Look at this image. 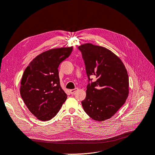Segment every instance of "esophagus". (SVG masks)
<instances>
[{
	"instance_id": "34e87169",
	"label": "esophagus",
	"mask_w": 155,
	"mask_h": 155,
	"mask_svg": "<svg viewBox=\"0 0 155 155\" xmlns=\"http://www.w3.org/2000/svg\"><path fill=\"white\" fill-rule=\"evenodd\" d=\"M77 90H78V88H75V89H71V90L70 91V93H71V94H74V93H75Z\"/></svg>"
}]
</instances>
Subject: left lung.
<instances>
[{
	"label": "left lung",
	"mask_w": 155,
	"mask_h": 155,
	"mask_svg": "<svg viewBox=\"0 0 155 155\" xmlns=\"http://www.w3.org/2000/svg\"><path fill=\"white\" fill-rule=\"evenodd\" d=\"M89 79L86 97L82 101L84 111L97 121L110 119L127 100L129 78L124 64L106 48L91 43L78 47ZM94 76L95 82L89 83Z\"/></svg>",
	"instance_id": "obj_1"
}]
</instances>
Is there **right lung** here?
<instances>
[{
  "label": "right lung",
  "instance_id": "right-lung-1",
  "mask_svg": "<svg viewBox=\"0 0 155 155\" xmlns=\"http://www.w3.org/2000/svg\"><path fill=\"white\" fill-rule=\"evenodd\" d=\"M73 47L54 48L34 58L21 81L20 95L28 109L41 121L54 117L67 98L61 87L58 68L70 55Z\"/></svg>",
  "mask_w": 155,
  "mask_h": 155
}]
</instances>
